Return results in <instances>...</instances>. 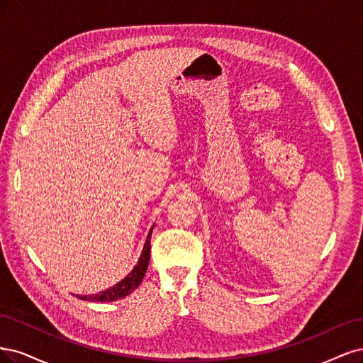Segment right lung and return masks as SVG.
Here are the masks:
<instances>
[{"label":"right lung","mask_w":363,"mask_h":363,"mask_svg":"<svg viewBox=\"0 0 363 363\" xmlns=\"http://www.w3.org/2000/svg\"><path fill=\"white\" fill-rule=\"evenodd\" d=\"M152 229H154V226L150 228V230L147 233L146 242L143 245V252H142V255H140V259H138L137 265L131 270V273H128V276L125 279H122L121 282L113 285L111 288H107V289L98 292V294L77 296V297L81 300H87V301H114V300H119V298L130 296L134 289H137V286L142 284V280L146 274L149 259H150Z\"/></svg>","instance_id":"add662e5"}]
</instances>
